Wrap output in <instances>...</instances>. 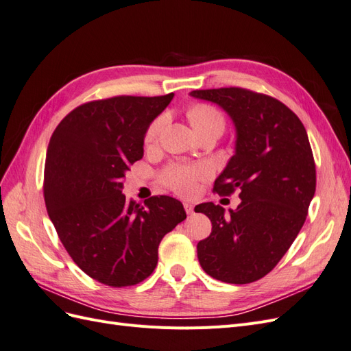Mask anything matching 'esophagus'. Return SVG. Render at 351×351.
<instances>
[{"label":"esophagus","mask_w":351,"mask_h":351,"mask_svg":"<svg viewBox=\"0 0 351 351\" xmlns=\"http://www.w3.org/2000/svg\"><path fill=\"white\" fill-rule=\"evenodd\" d=\"M193 204H190V202H184V209L187 212V215H193L195 210H193Z\"/></svg>","instance_id":"1"}]
</instances>
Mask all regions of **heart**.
I'll list each match as a JSON object with an SVG mask.
<instances>
[{
	"instance_id": "1",
	"label": "heart",
	"mask_w": 351,
	"mask_h": 351,
	"mask_svg": "<svg viewBox=\"0 0 351 351\" xmlns=\"http://www.w3.org/2000/svg\"><path fill=\"white\" fill-rule=\"evenodd\" d=\"M189 120L190 124L193 125L196 133L208 129V127H219V129H224V119H222L221 112L214 107H209V105H195V107L189 111ZM164 124L165 119L164 117H159V119H156L149 125V129H147L145 136L146 143H152L158 139ZM209 173V168L205 164H199L195 167H169L164 173V183L180 195H190L195 192L197 180L208 177Z\"/></svg>"
}]
</instances>
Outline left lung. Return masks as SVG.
Segmentation results:
<instances>
[{
	"instance_id": "left-lung-1",
	"label": "left lung",
	"mask_w": 351,
	"mask_h": 351,
	"mask_svg": "<svg viewBox=\"0 0 351 351\" xmlns=\"http://www.w3.org/2000/svg\"><path fill=\"white\" fill-rule=\"evenodd\" d=\"M190 97L218 105L236 130L234 155L214 190H240L237 209L212 202L196 212L212 222L197 243L200 267L212 278L249 284L265 277L302 230L316 187L315 161L304 125L275 98L240 88L193 90Z\"/></svg>"
}]
</instances>
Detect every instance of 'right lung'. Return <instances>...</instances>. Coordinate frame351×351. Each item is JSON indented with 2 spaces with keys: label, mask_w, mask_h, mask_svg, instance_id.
Instances as JSON below:
<instances>
[{
  "label": "right lung",
  "mask_w": 351,
  "mask_h": 351,
  "mask_svg": "<svg viewBox=\"0 0 351 351\" xmlns=\"http://www.w3.org/2000/svg\"><path fill=\"white\" fill-rule=\"evenodd\" d=\"M173 98L88 102L51 136L44 180L49 219L77 267L105 285L149 277L162 237L186 219L183 204L171 196H154L142 206L123 195L125 173L143 158L147 129Z\"/></svg>",
  "instance_id": "right-lung-1"
}]
</instances>
